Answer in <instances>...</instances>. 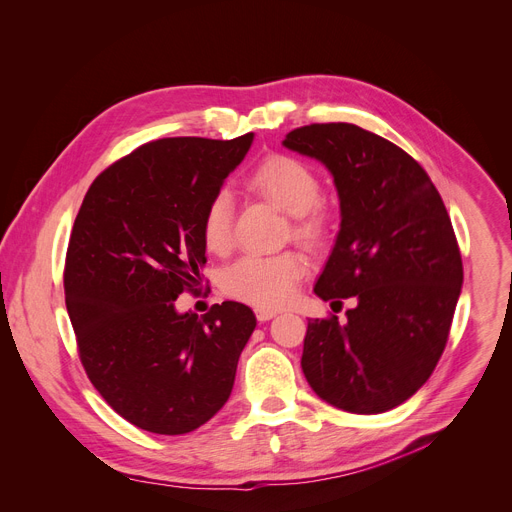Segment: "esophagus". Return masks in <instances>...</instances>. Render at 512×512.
I'll use <instances>...</instances> for the list:
<instances>
[{"instance_id": "34e87169", "label": "esophagus", "mask_w": 512, "mask_h": 512, "mask_svg": "<svg viewBox=\"0 0 512 512\" xmlns=\"http://www.w3.org/2000/svg\"><path fill=\"white\" fill-rule=\"evenodd\" d=\"M255 316L259 322H267L271 318L277 316V310H271V308H255Z\"/></svg>"}]
</instances>
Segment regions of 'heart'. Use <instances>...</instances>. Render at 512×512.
Returning a JSON list of instances; mask_svg holds the SVG:
<instances>
[{
  "instance_id": "heart-1",
  "label": "heart",
  "mask_w": 512,
  "mask_h": 512,
  "mask_svg": "<svg viewBox=\"0 0 512 512\" xmlns=\"http://www.w3.org/2000/svg\"><path fill=\"white\" fill-rule=\"evenodd\" d=\"M249 186L281 208L294 221V235L304 243H316L326 233V212L318 204L320 180L304 162L289 156L265 158L249 176ZM233 196L218 190L202 216V239L214 253L233 243ZM308 263L298 253L245 255L223 275L229 296L259 308H277L291 300Z\"/></svg>"
}]
</instances>
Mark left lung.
<instances>
[{
	"mask_svg": "<svg viewBox=\"0 0 512 512\" xmlns=\"http://www.w3.org/2000/svg\"><path fill=\"white\" fill-rule=\"evenodd\" d=\"M283 145L328 168L340 231L314 285L336 316L308 320L302 371L314 393L348 413L405 403L440 360L464 269L452 221L425 170L395 143L352 123H312Z\"/></svg>",
	"mask_w": 512,
	"mask_h": 512,
	"instance_id": "left-lung-1",
	"label": "left lung"
}]
</instances>
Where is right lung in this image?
Returning <instances> with one entry per match:
<instances>
[{
    "mask_svg": "<svg viewBox=\"0 0 512 512\" xmlns=\"http://www.w3.org/2000/svg\"><path fill=\"white\" fill-rule=\"evenodd\" d=\"M253 133L145 143L91 184L68 241L64 298L83 367L129 423L160 435L204 425L229 401L257 320L239 302L180 314L202 281V216Z\"/></svg>",
    "mask_w": 512,
    "mask_h": 512,
    "instance_id": "right-lung-1",
    "label": "right lung"
}]
</instances>
